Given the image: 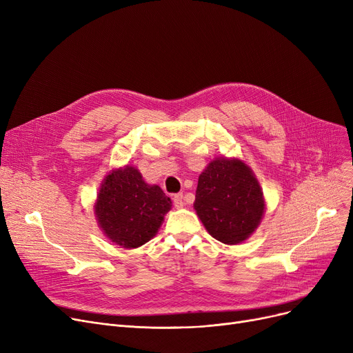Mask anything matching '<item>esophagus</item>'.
Listing matches in <instances>:
<instances>
[{"label":"esophagus","mask_w":353,"mask_h":353,"mask_svg":"<svg viewBox=\"0 0 353 353\" xmlns=\"http://www.w3.org/2000/svg\"><path fill=\"white\" fill-rule=\"evenodd\" d=\"M173 201H174V206L177 209H181L184 206V197H183V193H177L173 196Z\"/></svg>","instance_id":"34e87169"}]
</instances>
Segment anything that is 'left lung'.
<instances>
[{"label": "left lung", "instance_id": "1", "mask_svg": "<svg viewBox=\"0 0 353 353\" xmlns=\"http://www.w3.org/2000/svg\"><path fill=\"white\" fill-rule=\"evenodd\" d=\"M193 208L212 237L225 245H239L261 225L266 201L245 161L216 157L199 176Z\"/></svg>", "mask_w": 353, "mask_h": 353}]
</instances>
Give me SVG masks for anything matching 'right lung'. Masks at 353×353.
I'll list each match as a JSON object with an SVG mask.
<instances>
[{
	"label": "right lung",
	"instance_id": "obj_1",
	"mask_svg": "<svg viewBox=\"0 0 353 353\" xmlns=\"http://www.w3.org/2000/svg\"><path fill=\"white\" fill-rule=\"evenodd\" d=\"M172 209V200L157 184L144 181L134 165L110 170L94 203L104 236L117 246L136 249L153 239Z\"/></svg>",
	"mask_w": 353,
	"mask_h": 353
}]
</instances>
